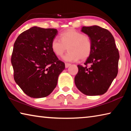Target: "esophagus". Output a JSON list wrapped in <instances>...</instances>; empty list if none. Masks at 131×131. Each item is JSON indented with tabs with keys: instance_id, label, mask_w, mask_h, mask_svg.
I'll use <instances>...</instances> for the list:
<instances>
[{
	"instance_id": "1",
	"label": "esophagus",
	"mask_w": 131,
	"mask_h": 131,
	"mask_svg": "<svg viewBox=\"0 0 131 131\" xmlns=\"http://www.w3.org/2000/svg\"><path fill=\"white\" fill-rule=\"evenodd\" d=\"M70 65H71V64L66 63H65V68H68L69 67V66H70Z\"/></svg>"
}]
</instances>
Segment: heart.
Listing matches in <instances>:
<instances>
[{
  "label": "heart",
  "mask_w": 131,
  "mask_h": 131,
  "mask_svg": "<svg viewBox=\"0 0 131 131\" xmlns=\"http://www.w3.org/2000/svg\"><path fill=\"white\" fill-rule=\"evenodd\" d=\"M59 40L54 38L51 47L57 56L61 57L68 48V53L63 56L66 62H76L80 59H85L90 57L92 50L91 40L87 35H83L74 29H69L60 34Z\"/></svg>",
  "instance_id": "obj_1"
}]
</instances>
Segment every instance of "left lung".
Segmentation results:
<instances>
[{
  "label": "left lung",
  "instance_id": "left-lung-1",
  "mask_svg": "<svg viewBox=\"0 0 131 131\" xmlns=\"http://www.w3.org/2000/svg\"><path fill=\"white\" fill-rule=\"evenodd\" d=\"M81 32L91 40L92 50L85 66L77 65L79 71L74 77L75 84L86 95H103L118 73V50L114 37L106 29L97 25L83 26Z\"/></svg>",
  "mask_w": 131,
  "mask_h": 131
}]
</instances>
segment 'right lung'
I'll list each match as a JSON object with an SVG mask.
<instances>
[{
	"instance_id": "obj_1",
	"label": "right lung",
	"mask_w": 131,
	"mask_h": 131,
	"mask_svg": "<svg viewBox=\"0 0 131 131\" xmlns=\"http://www.w3.org/2000/svg\"><path fill=\"white\" fill-rule=\"evenodd\" d=\"M55 29L34 26L19 35L14 44L12 64L14 80L24 92L34 98L47 96L55 89L65 65L52 52Z\"/></svg>"
}]
</instances>
